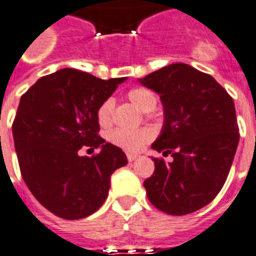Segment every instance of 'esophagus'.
Instances as JSON below:
<instances>
[{"instance_id":"esophagus-1","label":"esophagus","mask_w":256,"mask_h":256,"mask_svg":"<svg viewBox=\"0 0 256 256\" xmlns=\"http://www.w3.org/2000/svg\"><path fill=\"white\" fill-rule=\"evenodd\" d=\"M138 154H134V153H126V158H128V161L130 162H132V161H134L136 158H138Z\"/></svg>"}]
</instances>
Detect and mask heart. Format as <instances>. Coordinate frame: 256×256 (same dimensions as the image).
Here are the masks:
<instances>
[{
	"label": "heart",
	"instance_id": "obj_1",
	"mask_svg": "<svg viewBox=\"0 0 256 256\" xmlns=\"http://www.w3.org/2000/svg\"><path fill=\"white\" fill-rule=\"evenodd\" d=\"M128 99L136 106V107L142 112L152 111L156 107L157 99L154 94L148 88H138L130 90L126 94ZM114 108H115V100L112 98H108L100 104L96 111V118L102 126H108L112 122V116H114ZM153 138V130L150 128H138V130H122V128H116L108 132L107 140L114 144L118 148L126 150V152H138L145 144Z\"/></svg>",
	"mask_w": 256,
	"mask_h": 256
}]
</instances>
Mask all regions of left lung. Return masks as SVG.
Returning a JSON list of instances; mask_svg holds the SVG:
<instances>
[{
  "label": "left lung",
  "instance_id": "left-lung-1",
  "mask_svg": "<svg viewBox=\"0 0 256 256\" xmlns=\"http://www.w3.org/2000/svg\"><path fill=\"white\" fill-rule=\"evenodd\" d=\"M160 95L162 130L152 148L170 154L169 164L153 158L144 181L154 208L170 216L197 212L220 193L234 160L239 128L232 98L209 75L173 63L138 79Z\"/></svg>",
  "mask_w": 256,
  "mask_h": 256
}]
</instances>
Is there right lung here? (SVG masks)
<instances>
[{
  "label": "right lung",
  "mask_w": 256,
  "mask_h": 256,
  "mask_svg": "<svg viewBox=\"0 0 256 256\" xmlns=\"http://www.w3.org/2000/svg\"><path fill=\"white\" fill-rule=\"evenodd\" d=\"M126 78L103 80L63 68L42 76L21 96L13 122L22 178L40 205L63 220H82L103 205L111 174L126 153L99 136L96 111ZM83 146L100 148L79 156Z\"/></svg>",
  "instance_id": "1"
}]
</instances>
